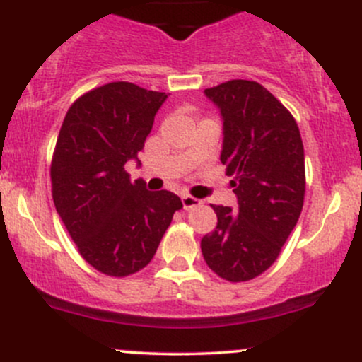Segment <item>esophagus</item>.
Instances as JSON below:
<instances>
[{
  "label": "esophagus",
  "mask_w": 362,
  "mask_h": 362,
  "mask_svg": "<svg viewBox=\"0 0 362 362\" xmlns=\"http://www.w3.org/2000/svg\"><path fill=\"white\" fill-rule=\"evenodd\" d=\"M199 204L201 201L196 199V197L189 196V194H184V196H182V206H184V210H192V208L199 206Z\"/></svg>",
  "instance_id": "1"
}]
</instances>
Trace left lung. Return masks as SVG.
Masks as SVG:
<instances>
[{"instance_id":"obj_1","label":"left lung","mask_w":362,"mask_h":362,"mask_svg":"<svg viewBox=\"0 0 362 362\" xmlns=\"http://www.w3.org/2000/svg\"><path fill=\"white\" fill-rule=\"evenodd\" d=\"M204 95L222 116L220 161L227 175H235L238 208L213 204L218 222L201 239V251L216 276L241 283L271 267L298 222L303 144L290 111L257 81L232 79Z\"/></svg>"}]
</instances>
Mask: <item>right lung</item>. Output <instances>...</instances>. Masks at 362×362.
Wrapping results in <instances>:
<instances>
[{"mask_svg": "<svg viewBox=\"0 0 362 362\" xmlns=\"http://www.w3.org/2000/svg\"><path fill=\"white\" fill-rule=\"evenodd\" d=\"M166 98L128 81L107 83L71 105L57 139L50 173L57 213L81 257L107 276L146 267L182 208L177 194L132 184L124 170L139 161Z\"/></svg>", "mask_w": 362, "mask_h": 362, "instance_id": "right-lung-1", "label": "right lung"}]
</instances>
